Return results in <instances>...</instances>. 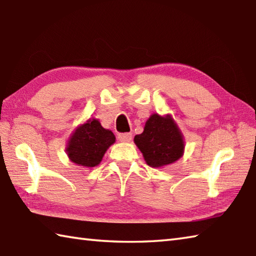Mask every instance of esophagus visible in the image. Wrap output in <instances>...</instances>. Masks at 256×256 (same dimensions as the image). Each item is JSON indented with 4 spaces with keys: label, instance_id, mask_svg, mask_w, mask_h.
Masks as SVG:
<instances>
[{
    "label": "esophagus",
    "instance_id": "esophagus-1",
    "mask_svg": "<svg viewBox=\"0 0 256 256\" xmlns=\"http://www.w3.org/2000/svg\"><path fill=\"white\" fill-rule=\"evenodd\" d=\"M118 141L121 142H130L132 140V134L131 133H120L118 135Z\"/></svg>",
    "mask_w": 256,
    "mask_h": 256
}]
</instances>
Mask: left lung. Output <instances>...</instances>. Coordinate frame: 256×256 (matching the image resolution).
<instances>
[{"label":"left lung","instance_id":"1","mask_svg":"<svg viewBox=\"0 0 256 256\" xmlns=\"http://www.w3.org/2000/svg\"><path fill=\"white\" fill-rule=\"evenodd\" d=\"M134 142L152 168L171 164L182 156L183 136L171 116L153 114L145 124L144 131L135 135Z\"/></svg>","mask_w":256,"mask_h":256}]
</instances>
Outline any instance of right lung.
Returning a JSON list of instances; mask_svg holds the SVG:
<instances>
[{
  "label": "right lung",
  "instance_id": "1",
  "mask_svg": "<svg viewBox=\"0 0 256 256\" xmlns=\"http://www.w3.org/2000/svg\"><path fill=\"white\" fill-rule=\"evenodd\" d=\"M114 142V134L93 118L75 130L66 151L72 162L93 168L102 161L104 153Z\"/></svg>",
  "mask_w": 256,
  "mask_h": 256
}]
</instances>
